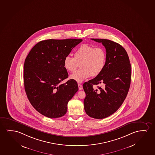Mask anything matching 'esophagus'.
I'll return each mask as SVG.
<instances>
[{
  "label": "esophagus",
  "instance_id": "1",
  "mask_svg": "<svg viewBox=\"0 0 155 155\" xmlns=\"http://www.w3.org/2000/svg\"><path fill=\"white\" fill-rule=\"evenodd\" d=\"M78 86H79V89L80 90H83V86L82 84H78Z\"/></svg>",
  "mask_w": 155,
  "mask_h": 155
}]
</instances>
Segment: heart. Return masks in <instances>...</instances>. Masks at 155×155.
Returning <instances> with one entry per match:
<instances>
[{
  "mask_svg": "<svg viewBox=\"0 0 155 155\" xmlns=\"http://www.w3.org/2000/svg\"><path fill=\"white\" fill-rule=\"evenodd\" d=\"M107 54L103 47L83 44L74 52V57L68 55L64 59V67L69 72H73L81 64V68L74 72L70 78L82 82L92 76H98L102 72L106 63Z\"/></svg>",
  "mask_w": 155,
  "mask_h": 155,
  "instance_id": "obj_1",
  "label": "heart"
}]
</instances>
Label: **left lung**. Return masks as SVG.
Wrapping results in <instances>:
<instances>
[{"instance_id": "obj_1", "label": "left lung", "mask_w": 155, "mask_h": 155, "mask_svg": "<svg viewBox=\"0 0 155 155\" xmlns=\"http://www.w3.org/2000/svg\"><path fill=\"white\" fill-rule=\"evenodd\" d=\"M103 44L106 50L105 68L95 78L83 84L85 113L91 117L103 119L114 113L122 105L130 87L131 65L126 50L120 44L104 39H91ZM103 87L94 90V85Z\"/></svg>"}]
</instances>
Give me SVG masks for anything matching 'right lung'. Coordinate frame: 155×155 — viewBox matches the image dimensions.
Wrapping results in <instances>:
<instances>
[{"label": "right lung", "instance_id": "right-lung-1", "mask_svg": "<svg viewBox=\"0 0 155 155\" xmlns=\"http://www.w3.org/2000/svg\"><path fill=\"white\" fill-rule=\"evenodd\" d=\"M82 39L41 41L28 54L24 64V89L28 101L39 113L50 118L61 117L68 110V102L78 91L68 76L64 59Z\"/></svg>", "mask_w": 155, "mask_h": 155}]
</instances>
